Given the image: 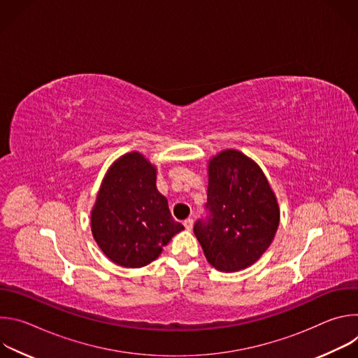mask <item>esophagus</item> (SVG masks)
<instances>
[{
  "label": "esophagus",
  "mask_w": 358,
  "mask_h": 358,
  "mask_svg": "<svg viewBox=\"0 0 358 358\" xmlns=\"http://www.w3.org/2000/svg\"><path fill=\"white\" fill-rule=\"evenodd\" d=\"M182 225L185 227V229H187V231H191V229H192V225H194L192 218H187V220L182 222Z\"/></svg>",
  "instance_id": "34e87169"
}]
</instances>
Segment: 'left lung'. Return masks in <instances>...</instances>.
I'll list each match as a JSON object with an SVG mask.
<instances>
[{
    "label": "left lung",
    "instance_id": "left-lung-1",
    "mask_svg": "<svg viewBox=\"0 0 358 358\" xmlns=\"http://www.w3.org/2000/svg\"><path fill=\"white\" fill-rule=\"evenodd\" d=\"M206 220L194 234L207 261L221 272L257 262L272 243L280 211L261 167L238 150H224L208 163Z\"/></svg>",
    "mask_w": 358,
    "mask_h": 358
}]
</instances>
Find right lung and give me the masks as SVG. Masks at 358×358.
<instances>
[{"label":"right lung","mask_w":358,"mask_h":358,"mask_svg":"<svg viewBox=\"0 0 358 358\" xmlns=\"http://www.w3.org/2000/svg\"><path fill=\"white\" fill-rule=\"evenodd\" d=\"M157 170L137 151L108 170L90 214L92 234L106 257L124 268H141L159 258L184 229L156 187Z\"/></svg>","instance_id":"add662e5"}]
</instances>
